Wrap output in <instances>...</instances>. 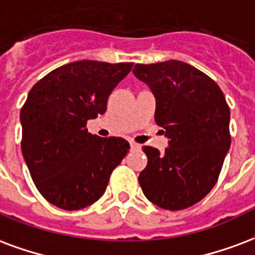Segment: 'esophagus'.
<instances>
[{
  "label": "esophagus",
  "mask_w": 255,
  "mask_h": 255,
  "mask_svg": "<svg viewBox=\"0 0 255 255\" xmlns=\"http://www.w3.org/2000/svg\"><path fill=\"white\" fill-rule=\"evenodd\" d=\"M129 147H131V150H132V151H136V150L140 148V144H137V143L135 142H131L129 143Z\"/></svg>",
  "instance_id": "34e87169"
}]
</instances>
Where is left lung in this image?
<instances>
[{"label":"left lung","mask_w":255,"mask_h":255,"mask_svg":"<svg viewBox=\"0 0 255 255\" xmlns=\"http://www.w3.org/2000/svg\"><path fill=\"white\" fill-rule=\"evenodd\" d=\"M132 73L154 94L155 122L169 139L163 152L142 147L148 161L140 188L152 204L185 209L214 188L230 150L226 97L208 75L181 60L135 65Z\"/></svg>","instance_id":"8db88e82"}]
</instances>
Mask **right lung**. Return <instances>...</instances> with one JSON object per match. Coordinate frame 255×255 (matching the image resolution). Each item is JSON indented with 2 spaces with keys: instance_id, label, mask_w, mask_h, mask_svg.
Returning a JSON list of instances; mask_svg holds the SVG:
<instances>
[{
  "instance_id": "obj_1",
  "label": "right lung",
  "mask_w": 255,
  "mask_h": 255,
  "mask_svg": "<svg viewBox=\"0 0 255 255\" xmlns=\"http://www.w3.org/2000/svg\"><path fill=\"white\" fill-rule=\"evenodd\" d=\"M132 65L73 62L52 70L28 94L20 113L22 156L52 205L75 211L96 203L127 155L126 139L92 135L86 123L105 113L109 94Z\"/></svg>"
}]
</instances>
